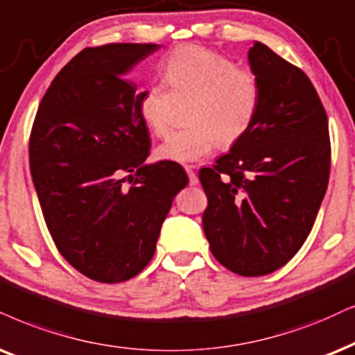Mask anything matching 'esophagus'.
<instances>
[{"mask_svg": "<svg viewBox=\"0 0 355 355\" xmlns=\"http://www.w3.org/2000/svg\"><path fill=\"white\" fill-rule=\"evenodd\" d=\"M185 170H187V173H188V178H190V185H191V187L198 185V177H196L195 170H193L191 165H187Z\"/></svg>", "mask_w": 355, "mask_h": 355, "instance_id": "1", "label": "esophagus"}]
</instances>
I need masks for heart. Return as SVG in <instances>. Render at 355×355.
<instances>
[{
  "label": "heart",
  "instance_id": "heart-1",
  "mask_svg": "<svg viewBox=\"0 0 355 355\" xmlns=\"http://www.w3.org/2000/svg\"><path fill=\"white\" fill-rule=\"evenodd\" d=\"M170 95L159 85H147L137 95V111L155 136L170 125L173 100L191 98L187 123L157 147L160 160L190 164L209 155L218 144L230 147L245 136L260 105V85L254 71L201 46L175 49L162 64Z\"/></svg>",
  "mask_w": 355,
  "mask_h": 355
}]
</instances>
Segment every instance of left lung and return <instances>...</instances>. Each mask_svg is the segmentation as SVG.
I'll return each mask as SVG.
<instances>
[{
    "label": "left lung",
    "instance_id": "8db88e82",
    "mask_svg": "<svg viewBox=\"0 0 355 355\" xmlns=\"http://www.w3.org/2000/svg\"><path fill=\"white\" fill-rule=\"evenodd\" d=\"M248 60L259 111L200 180L211 252L231 272L259 277L284 267L306 241L329 180L331 146L326 111L304 71L257 40Z\"/></svg>",
    "mask_w": 355,
    "mask_h": 355
}]
</instances>
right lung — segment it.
<instances>
[{
    "label": "right lung",
    "mask_w": 355,
    "mask_h": 355,
    "mask_svg": "<svg viewBox=\"0 0 355 355\" xmlns=\"http://www.w3.org/2000/svg\"><path fill=\"white\" fill-rule=\"evenodd\" d=\"M159 49H85L53 78L31 132V173L49 232L71 267L101 284L144 270L175 195L188 185L182 165L146 164L149 129L125 78ZM125 178L135 182L128 191Z\"/></svg>",
    "instance_id": "add662e5"
}]
</instances>
